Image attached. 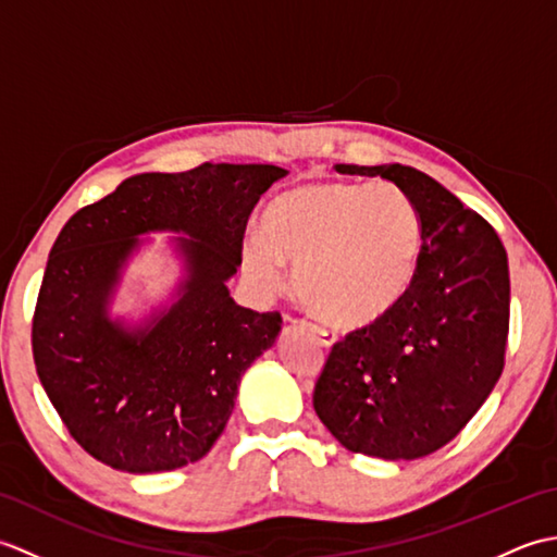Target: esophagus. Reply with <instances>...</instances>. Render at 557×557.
<instances>
[{
    "label": "esophagus",
    "mask_w": 557,
    "mask_h": 557,
    "mask_svg": "<svg viewBox=\"0 0 557 557\" xmlns=\"http://www.w3.org/2000/svg\"><path fill=\"white\" fill-rule=\"evenodd\" d=\"M311 330H313V333L318 335V339H321V345H323V347H333V345H337V333H333V330L321 327V325H311Z\"/></svg>",
    "instance_id": "1"
}]
</instances>
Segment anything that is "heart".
I'll list each match as a JSON object with an SVG mask.
<instances>
[{"mask_svg": "<svg viewBox=\"0 0 557 557\" xmlns=\"http://www.w3.org/2000/svg\"><path fill=\"white\" fill-rule=\"evenodd\" d=\"M263 232L246 236L242 268L272 297L294 265V292L337 327H371L407 297L421 260V218L393 182H315L277 196Z\"/></svg>", "mask_w": 557, "mask_h": 557, "instance_id": "1", "label": "heart"}]
</instances>
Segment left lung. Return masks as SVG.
<instances>
[{"mask_svg":"<svg viewBox=\"0 0 557 557\" xmlns=\"http://www.w3.org/2000/svg\"><path fill=\"white\" fill-rule=\"evenodd\" d=\"M383 176L411 196L421 260L385 321L330 351L313 409L351 453L419 459L447 445L493 393L510 330V268L491 224L433 176L407 164H335Z\"/></svg>","mask_w":557,"mask_h":557,"instance_id":"8db88e82","label":"left lung"}]
</instances>
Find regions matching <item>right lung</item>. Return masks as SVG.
<instances>
[{"label":"right lung","mask_w":557,"mask_h":557,"mask_svg":"<svg viewBox=\"0 0 557 557\" xmlns=\"http://www.w3.org/2000/svg\"><path fill=\"white\" fill-rule=\"evenodd\" d=\"M287 174L212 164L128 176L71 218L47 258L33 359L52 407L88 455L128 474L198 461L227 425L242 375L277 342L280 313L230 297L246 222ZM152 231H172L185 275L140 324L111 315L123 270Z\"/></svg>","instance_id":"right-lung-1"}]
</instances>
